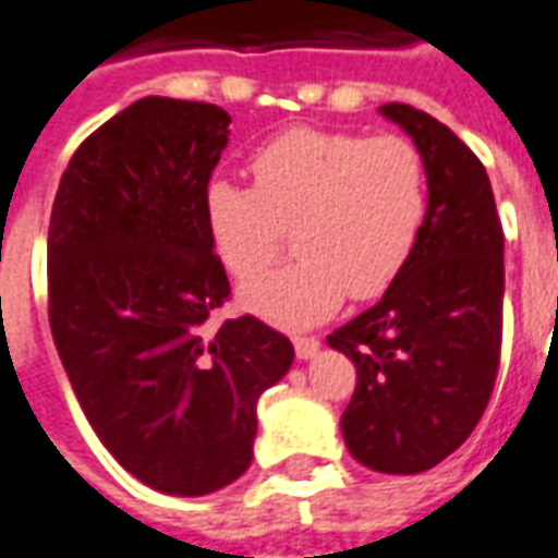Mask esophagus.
<instances>
[{
  "label": "esophagus",
  "instance_id": "34e87169",
  "mask_svg": "<svg viewBox=\"0 0 558 558\" xmlns=\"http://www.w3.org/2000/svg\"><path fill=\"white\" fill-rule=\"evenodd\" d=\"M292 347H295V355L307 362V359H314L316 352H319V338H295Z\"/></svg>",
  "mask_w": 558,
  "mask_h": 558
}]
</instances>
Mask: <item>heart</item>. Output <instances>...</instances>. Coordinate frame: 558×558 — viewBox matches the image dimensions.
Listing matches in <instances>:
<instances>
[{
  "mask_svg": "<svg viewBox=\"0 0 558 558\" xmlns=\"http://www.w3.org/2000/svg\"><path fill=\"white\" fill-rule=\"evenodd\" d=\"M254 187L206 191V223L220 266L235 280L266 271L287 247L292 266L242 290V304L278 326H311L347 292L376 299L398 280L427 218V170L407 137L292 128L251 158Z\"/></svg>",
  "mask_w": 558,
  "mask_h": 558,
  "instance_id": "obj_1",
  "label": "heart"
}]
</instances>
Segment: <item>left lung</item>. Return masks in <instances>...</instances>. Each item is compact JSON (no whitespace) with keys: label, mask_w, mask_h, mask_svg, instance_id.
<instances>
[{"label":"left lung","mask_w":558,"mask_h":558,"mask_svg":"<svg viewBox=\"0 0 558 558\" xmlns=\"http://www.w3.org/2000/svg\"><path fill=\"white\" fill-rule=\"evenodd\" d=\"M379 113L412 137L427 170V218L386 295L328 335L355 364L340 430L376 472H427L466 442L502 350L505 235L487 170L451 128L410 104Z\"/></svg>","instance_id":"left-lung-1"}]
</instances>
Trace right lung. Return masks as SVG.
<instances>
[{
	"label": "right lung",
	"mask_w": 558,
	"mask_h": 558,
	"mask_svg": "<svg viewBox=\"0 0 558 558\" xmlns=\"http://www.w3.org/2000/svg\"><path fill=\"white\" fill-rule=\"evenodd\" d=\"M230 137L215 104L140 98L62 172L47 235L50 331L92 430L170 496H206L251 466L256 400L295 350L230 299L206 191Z\"/></svg>",
	"instance_id": "right-lung-1"
}]
</instances>
